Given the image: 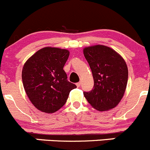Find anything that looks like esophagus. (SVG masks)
<instances>
[{
  "mask_svg": "<svg viewBox=\"0 0 150 150\" xmlns=\"http://www.w3.org/2000/svg\"><path fill=\"white\" fill-rule=\"evenodd\" d=\"M80 85H81V82H77L76 83V86L77 87H80Z\"/></svg>",
  "mask_w": 150,
  "mask_h": 150,
  "instance_id": "esophagus-1",
  "label": "esophagus"
}]
</instances>
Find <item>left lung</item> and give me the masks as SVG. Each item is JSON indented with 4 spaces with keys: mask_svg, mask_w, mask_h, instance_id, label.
<instances>
[{
    "mask_svg": "<svg viewBox=\"0 0 150 150\" xmlns=\"http://www.w3.org/2000/svg\"><path fill=\"white\" fill-rule=\"evenodd\" d=\"M84 55L91 69L94 86L84 92L88 103L98 111L116 107L125 93L128 71L124 59L110 47L95 45L85 47Z\"/></svg>",
    "mask_w": 150,
    "mask_h": 150,
    "instance_id": "left-lung-1",
    "label": "left lung"
}]
</instances>
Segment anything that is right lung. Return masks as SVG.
I'll list each match as a JSON object with an SVG mask.
<instances>
[{
    "label": "right lung",
    "instance_id": "right-lung-1",
    "mask_svg": "<svg viewBox=\"0 0 150 150\" xmlns=\"http://www.w3.org/2000/svg\"><path fill=\"white\" fill-rule=\"evenodd\" d=\"M69 51L44 47L25 63L22 71L23 86L28 98L38 110L54 113L64 106L71 90L76 87L67 79L63 70Z\"/></svg>",
    "mask_w": 150,
    "mask_h": 150
}]
</instances>
